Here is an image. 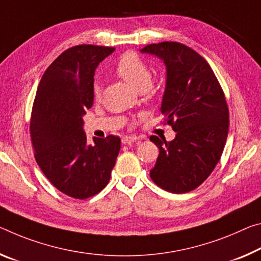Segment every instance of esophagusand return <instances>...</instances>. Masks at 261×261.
Instances as JSON below:
<instances>
[{
  "instance_id": "1",
  "label": "esophagus",
  "mask_w": 261,
  "mask_h": 261,
  "mask_svg": "<svg viewBox=\"0 0 261 261\" xmlns=\"http://www.w3.org/2000/svg\"><path fill=\"white\" fill-rule=\"evenodd\" d=\"M138 139H139V137H137V136H134V135H131V136H124V137L122 138V143H123V144H127V145H129V144H132V143L137 142Z\"/></svg>"
}]
</instances>
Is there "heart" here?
<instances>
[{
  "label": "heart",
  "instance_id": "1",
  "mask_svg": "<svg viewBox=\"0 0 261 261\" xmlns=\"http://www.w3.org/2000/svg\"><path fill=\"white\" fill-rule=\"evenodd\" d=\"M115 73L137 89L147 88L151 85L152 72L147 64L137 53L129 51L119 57L114 67ZM93 96L98 100L101 96V85L97 81L93 84Z\"/></svg>",
  "mask_w": 261,
  "mask_h": 261
}]
</instances>
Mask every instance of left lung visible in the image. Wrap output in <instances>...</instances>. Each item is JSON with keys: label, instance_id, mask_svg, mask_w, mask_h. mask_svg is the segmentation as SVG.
<instances>
[{"label": "left lung", "instance_id": "8db88e82", "mask_svg": "<svg viewBox=\"0 0 261 261\" xmlns=\"http://www.w3.org/2000/svg\"><path fill=\"white\" fill-rule=\"evenodd\" d=\"M167 68L161 103L165 124L176 132L172 142L151 136L159 148L150 171L153 182L174 194L188 193L206 180L221 159L229 130V108L216 75L203 57L176 41L150 44Z\"/></svg>", "mask_w": 261, "mask_h": 261}]
</instances>
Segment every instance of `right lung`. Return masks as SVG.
<instances>
[{
  "mask_svg": "<svg viewBox=\"0 0 261 261\" xmlns=\"http://www.w3.org/2000/svg\"><path fill=\"white\" fill-rule=\"evenodd\" d=\"M115 47L77 45L66 49L41 76L32 106L35 158L49 182L67 196L92 197L108 185L121 138L87 143L82 116L94 102V73Z\"/></svg>",
  "mask_w": 261,
  "mask_h": 261,
  "instance_id": "obj_1",
  "label": "right lung"
}]
</instances>
